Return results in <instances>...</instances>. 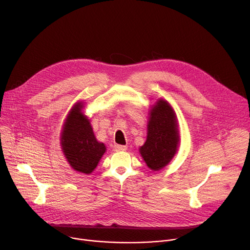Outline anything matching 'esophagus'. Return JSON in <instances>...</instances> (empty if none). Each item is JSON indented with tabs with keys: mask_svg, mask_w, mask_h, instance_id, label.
Returning <instances> with one entry per match:
<instances>
[{
	"mask_svg": "<svg viewBox=\"0 0 250 250\" xmlns=\"http://www.w3.org/2000/svg\"><path fill=\"white\" fill-rule=\"evenodd\" d=\"M113 149H115L116 151H125V150H126V146H122V145H116L115 146H113Z\"/></svg>",
	"mask_w": 250,
	"mask_h": 250,
	"instance_id": "34e87169",
	"label": "esophagus"
}]
</instances>
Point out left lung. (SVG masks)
<instances>
[{"label":"left lung","instance_id":"8db88e82","mask_svg":"<svg viewBox=\"0 0 250 250\" xmlns=\"http://www.w3.org/2000/svg\"><path fill=\"white\" fill-rule=\"evenodd\" d=\"M178 144L175 112L167 101L158 100L149 110L146 141L140 148L142 157L151 170L157 171L169 164Z\"/></svg>","mask_w":250,"mask_h":250}]
</instances>
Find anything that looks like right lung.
<instances>
[{"instance_id":"right-lung-1","label":"right lung","mask_w":250,"mask_h":250,"mask_svg":"<svg viewBox=\"0 0 250 250\" xmlns=\"http://www.w3.org/2000/svg\"><path fill=\"white\" fill-rule=\"evenodd\" d=\"M77 103L67 115L61 133V146L67 163L77 171L89 174L97 167L106 148L97 141L90 123Z\"/></svg>"}]
</instances>
